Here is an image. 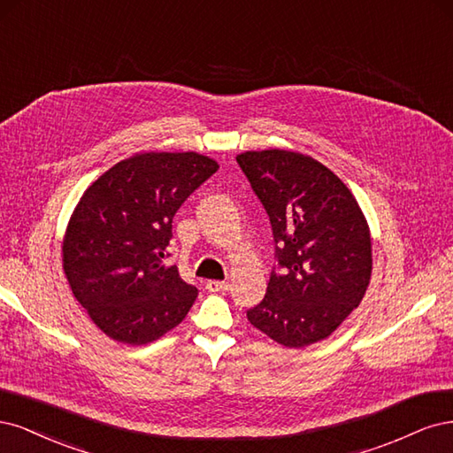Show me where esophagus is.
<instances>
[{
  "instance_id": "34e87169",
  "label": "esophagus",
  "mask_w": 453,
  "mask_h": 453,
  "mask_svg": "<svg viewBox=\"0 0 453 453\" xmlns=\"http://www.w3.org/2000/svg\"><path fill=\"white\" fill-rule=\"evenodd\" d=\"M209 291H214V294H218V291H226L229 288L227 282L224 280H209L207 286H205Z\"/></svg>"
}]
</instances>
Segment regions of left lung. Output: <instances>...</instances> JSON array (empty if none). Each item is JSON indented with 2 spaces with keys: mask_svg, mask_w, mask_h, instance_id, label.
Instances as JSON below:
<instances>
[{
  "mask_svg": "<svg viewBox=\"0 0 453 453\" xmlns=\"http://www.w3.org/2000/svg\"><path fill=\"white\" fill-rule=\"evenodd\" d=\"M237 164L269 214L279 261L248 319L288 348L327 339L371 280V233L356 197L333 171L299 152H244Z\"/></svg>",
  "mask_w": 453,
  "mask_h": 453,
  "instance_id": "8db88e82",
  "label": "left lung"
}]
</instances>
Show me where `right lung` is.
Returning <instances> with one entry per match:
<instances>
[{"instance_id":"1","label":"right lung","mask_w":453,"mask_h":453,"mask_svg":"<svg viewBox=\"0 0 453 453\" xmlns=\"http://www.w3.org/2000/svg\"><path fill=\"white\" fill-rule=\"evenodd\" d=\"M218 171L196 152H144L86 189L64 237L73 296L116 342L149 344L186 318L197 288L167 267L173 216Z\"/></svg>"}]
</instances>
